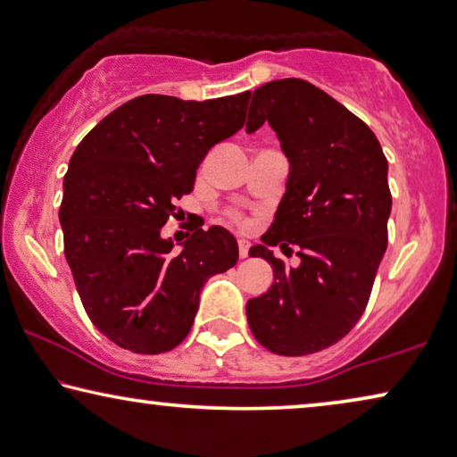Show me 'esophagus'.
<instances>
[{"instance_id":"obj_1","label":"esophagus","mask_w":457,"mask_h":457,"mask_svg":"<svg viewBox=\"0 0 457 457\" xmlns=\"http://www.w3.org/2000/svg\"><path fill=\"white\" fill-rule=\"evenodd\" d=\"M237 250H240V258H246L248 250H250V242L240 240V242H237Z\"/></svg>"}]
</instances>
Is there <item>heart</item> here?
I'll list each match as a JSON object with an SVG mask.
<instances>
[{
    "instance_id": "1",
    "label": "heart",
    "mask_w": 457,
    "mask_h": 457,
    "mask_svg": "<svg viewBox=\"0 0 457 457\" xmlns=\"http://www.w3.org/2000/svg\"><path fill=\"white\" fill-rule=\"evenodd\" d=\"M226 217H228V221L236 223V226H242V228H244V226H248V220L240 213V211L229 209V211H226Z\"/></svg>"
}]
</instances>
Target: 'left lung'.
Listing matches in <instances>:
<instances>
[{
	"instance_id": "8db88e82",
	"label": "left lung",
	"mask_w": 457,
	"mask_h": 457,
	"mask_svg": "<svg viewBox=\"0 0 457 457\" xmlns=\"http://www.w3.org/2000/svg\"><path fill=\"white\" fill-rule=\"evenodd\" d=\"M264 120L289 160L287 190L261 240L298 248L289 268L256 244L275 283L246 303L254 338L277 355L328 349L359 322L387 246L392 195L376 135L349 108L305 79L269 81L252 94L246 131Z\"/></svg>"
}]
</instances>
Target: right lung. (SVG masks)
Instances as JSON below:
<instances>
[{"mask_svg": "<svg viewBox=\"0 0 457 457\" xmlns=\"http://www.w3.org/2000/svg\"><path fill=\"white\" fill-rule=\"evenodd\" d=\"M250 92L205 102L145 94L102 119L73 152L59 221L87 318L122 349L158 355L179 346L203 285L237 262L236 237L196 229L182 252L160 229L193 193L215 143L240 131Z\"/></svg>", "mask_w": 457, "mask_h": 457, "instance_id": "1", "label": "right lung"}]
</instances>
